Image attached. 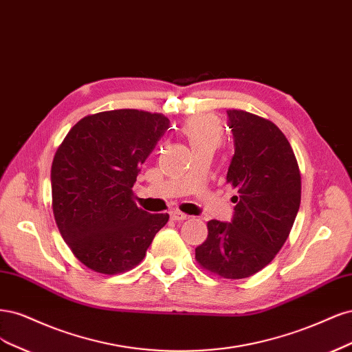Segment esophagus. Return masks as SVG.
Returning <instances> with one entry per match:
<instances>
[{"label": "esophagus", "instance_id": "esophagus-1", "mask_svg": "<svg viewBox=\"0 0 352 352\" xmlns=\"http://www.w3.org/2000/svg\"><path fill=\"white\" fill-rule=\"evenodd\" d=\"M169 214H171V219L173 221H186L188 217H187V214L186 213H183V212H179V210H171V213H169Z\"/></svg>", "mask_w": 352, "mask_h": 352}]
</instances>
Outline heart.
Here are the masks:
<instances>
[{
	"mask_svg": "<svg viewBox=\"0 0 352 352\" xmlns=\"http://www.w3.org/2000/svg\"><path fill=\"white\" fill-rule=\"evenodd\" d=\"M181 131L187 138L192 149L197 147H210L217 149L222 142V126L217 117L209 114L195 116L188 118Z\"/></svg>",
	"mask_w": 352,
	"mask_h": 352,
	"instance_id": "heart-1",
	"label": "heart"
}]
</instances>
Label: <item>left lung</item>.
<instances>
[{
	"instance_id": "1",
	"label": "left lung",
	"mask_w": 352,
	"mask_h": 352,
	"mask_svg": "<svg viewBox=\"0 0 352 352\" xmlns=\"http://www.w3.org/2000/svg\"><path fill=\"white\" fill-rule=\"evenodd\" d=\"M234 155L226 183L238 196L231 222H208L197 262L226 279L254 275L280 250L297 218L301 175L296 155L274 122L240 109L226 111Z\"/></svg>"
}]
</instances>
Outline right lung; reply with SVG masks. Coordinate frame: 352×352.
Segmentation results:
<instances>
[{"mask_svg":"<svg viewBox=\"0 0 352 352\" xmlns=\"http://www.w3.org/2000/svg\"><path fill=\"white\" fill-rule=\"evenodd\" d=\"M169 129L162 114L116 109L85 117L65 135L51 168L52 210L80 262L114 275L142 262L169 219L133 201L144 161Z\"/></svg>","mask_w":352,"mask_h":352,"instance_id":"obj_1","label":"right lung"}]
</instances>
